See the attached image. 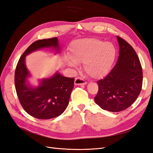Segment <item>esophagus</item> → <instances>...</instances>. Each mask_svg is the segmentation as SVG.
Segmentation results:
<instances>
[{
  "mask_svg": "<svg viewBox=\"0 0 153 153\" xmlns=\"http://www.w3.org/2000/svg\"><path fill=\"white\" fill-rule=\"evenodd\" d=\"M75 85H86L87 82H85L82 78L77 77L75 80Z\"/></svg>",
  "mask_w": 153,
  "mask_h": 153,
  "instance_id": "34e87169",
  "label": "esophagus"
}]
</instances>
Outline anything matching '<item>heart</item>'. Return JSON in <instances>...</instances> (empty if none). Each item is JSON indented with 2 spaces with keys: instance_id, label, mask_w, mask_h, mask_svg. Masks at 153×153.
I'll use <instances>...</instances> for the list:
<instances>
[{
  "instance_id": "heart-1",
  "label": "heart",
  "mask_w": 153,
  "mask_h": 153,
  "mask_svg": "<svg viewBox=\"0 0 153 153\" xmlns=\"http://www.w3.org/2000/svg\"><path fill=\"white\" fill-rule=\"evenodd\" d=\"M116 50L110 43L98 39H84L75 41L70 47L69 66H76L84 62L85 72L92 78L105 76L109 73L114 62Z\"/></svg>"
}]
</instances>
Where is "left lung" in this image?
I'll return each mask as SVG.
<instances>
[{"instance_id":"8db88e82","label":"left lung","mask_w":153,"mask_h":153,"mask_svg":"<svg viewBox=\"0 0 153 153\" xmlns=\"http://www.w3.org/2000/svg\"><path fill=\"white\" fill-rule=\"evenodd\" d=\"M119 45L118 61L111 71L97 82L94 101L100 107L117 112L129 107L142 89L143 73L139 58L126 41L117 36Z\"/></svg>"}]
</instances>
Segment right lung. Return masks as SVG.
Here are the masks:
<instances>
[{"label": "right lung", "mask_w": 153, "mask_h": 153, "mask_svg": "<svg viewBox=\"0 0 153 153\" xmlns=\"http://www.w3.org/2000/svg\"><path fill=\"white\" fill-rule=\"evenodd\" d=\"M44 47L59 48L57 38L38 40L26 49L16 67L15 84L18 100L25 112L36 118L48 119L59 116L66 110L75 78L56 73L52 78L41 80L35 89L27 85L26 80L29 74L25 64V56Z\"/></svg>", "instance_id": "add662e5"}]
</instances>
